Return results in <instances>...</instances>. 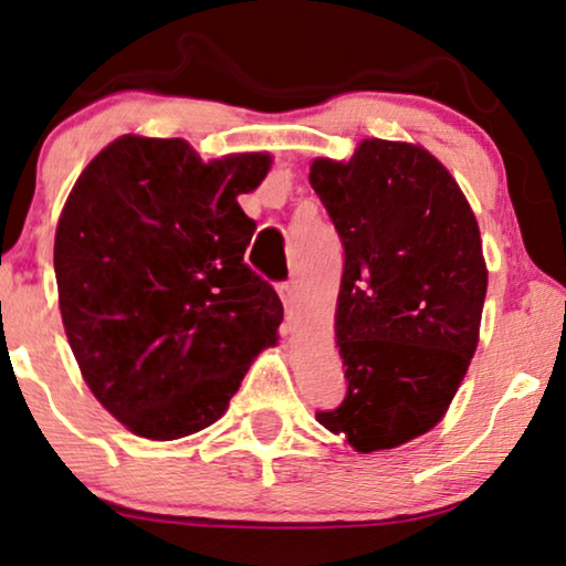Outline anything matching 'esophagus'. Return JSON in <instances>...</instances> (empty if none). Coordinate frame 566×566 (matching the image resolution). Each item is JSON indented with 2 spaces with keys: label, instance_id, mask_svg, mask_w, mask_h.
Wrapping results in <instances>:
<instances>
[{
  "label": "esophagus",
  "instance_id": "esophagus-1",
  "mask_svg": "<svg viewBox=\"0 0 566 566\" xmlns=\"http://www.w3.org/2000/svg\"><path fill=\"white\" fill-rule=\"evenodd\" d=\"M279 297H282L284 311L292 313V305H295V284H292V282L279 284Z\"/></svg>",
  "mask_w": 566,
  "mask_h": 566
}]
</instances>
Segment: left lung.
<instances>
[{
	"instance_id": "obj_1",
	"label": "left lung",
	"mask_w": 566,
	"mask_h": 566,
	"mask_svg": "<svg viewBox=\"0 0 566 566\" xmlns=\"http://www.w3.org/2000/svg\"><path fill=\"white\" fill-rule=\"evenodd\" d=\"M311 186L344 245L338 409L315 419L357 453L390 450L446 417L479 344L486 263L479 222L424 147L365 139L349 163L318 157Z\"/></svg>"
}]
</instances>
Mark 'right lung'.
I'll use <instances>...</instances> for the list:
<instances>
[{
  "mask_svg": "<svg viewBox=\"0 0 566 566\" xmlns=\"http://www.w3.org/2000/svg\"><path fill=\"white\" fill-rule=\"evenodd\" d=\"M266 153L201 163L184 139L120 137L74 184L54 240L59 307L93 396L147 440L228 411L284 307L245 263L255 222L238 205Z\"/></svg>",
  "mask_w": 566,
  "mask_h": 566,
  "instance_id": "obj_1",
  "label": "right lung"
}]
</instances>
